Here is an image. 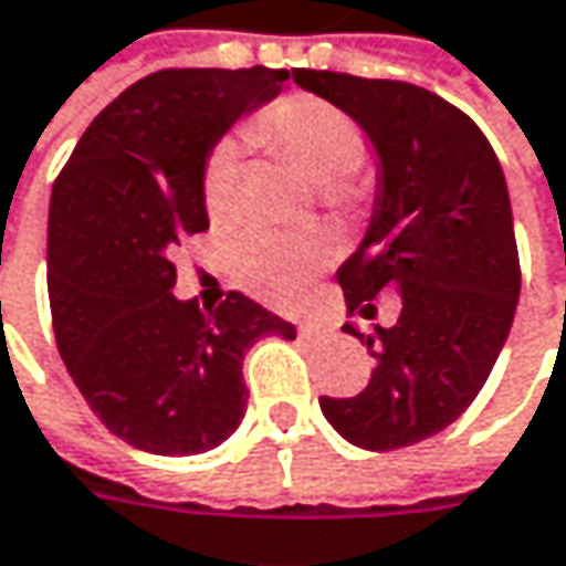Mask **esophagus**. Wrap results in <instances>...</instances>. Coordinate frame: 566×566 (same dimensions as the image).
I'll use <instances>...</instances> for the list:
<instances>
[{"mask_svg": "<svg viewBox=\"0 0 566 566\" xmlns=\"http://www.w3.org/2000/svg\"><path fill=\"white\" fill-rule=\"evenodd\" d=\"M298 334L312 340V337H322V334H327V327L325 325H298Z\"/></svg>", "mask_w": 566, "mask_h": 566, "instance_id": "obj_1", "label": "esophagus"}]
</instances>
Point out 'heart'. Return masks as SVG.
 <instances>
[{
    "mask_svg": "<svg viewBox=\"0 0 566 566\" xmlns=\"http://www.w3.org/2000/svg\"><path fill=\"white\" fill-rule=\"evenodd\" d=\"M248 139L268 153L290 158L298 171L322 190H340L366 161V143L356 124L334 104L315 95H290L261 114ZM239 161L229 146L216 149L203 175V207L222 219L232 207ZM331 251L322 241L293 239L280 232H254L235 251L241 286L270 305L290 308L308 296L315 273L325 268Z\"/></svg>",
    "mask_w": 566,
    "mask_h": 566,
    "instance_id": "heart-1",
    "label": "heart"
}]
</instances>
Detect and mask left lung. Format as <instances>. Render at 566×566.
Returning <instances> with one entry per match:
<instances>
[{
  "instance_id": "1",
  "label": "left lung",
  "mask_w": 566,
  "mask_h": 566,
  "mask_svg": "<svg viewBox=\"0 0 566 566\" xmlns=\"http://www.w3.org/2000/svg\"><path fill=\"white\" fill-rule=\"evenodd\" d=\"M293 78L340 107L376 153L366 235L337 268L347 312L376 318L373 298H401L391 327L344 325L376 369L356 398L318 405L359 449L413 446L478 398L510 337L520 254L506 178L471 117L420 85L318 70Z\"/></svg>"
}]
</instances>
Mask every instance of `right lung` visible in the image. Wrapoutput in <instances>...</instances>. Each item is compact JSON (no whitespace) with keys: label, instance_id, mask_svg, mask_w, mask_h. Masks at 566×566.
<instances>
[{"label":"right lung","instance_id":"obj_1","mask_svg":"<svg viewBox=\"0 0 566 566\" xmlns=\"http://www.w3.org/2000/svg\"><path fill=\"white\" fill-rule=\"evenodd\" d=\"M286 70H165L129 85L82 133L53 185L46 290L56 347L98 420L153 455L210 452L248 408L244 354L293 340L244 293L203 315L171 296V254L210 229L216 143L286 85Z\"/></svg>","mask_w":566,"mask_h":566}]
</instances>
